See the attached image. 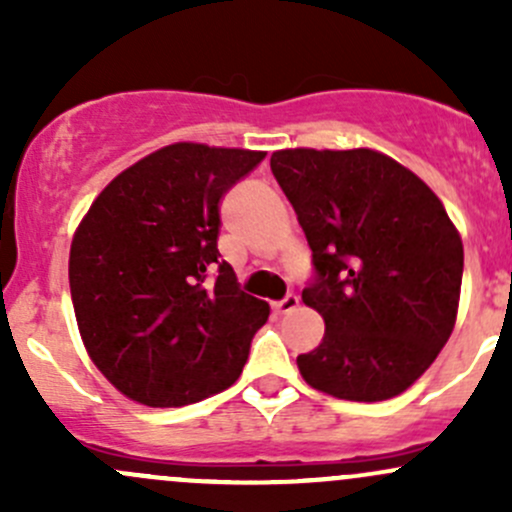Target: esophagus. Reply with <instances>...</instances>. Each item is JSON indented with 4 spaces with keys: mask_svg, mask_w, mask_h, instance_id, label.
Masks as SVG:
<instances>
[{
    "mask_svg": "<svg viewBox=\"0 0 512 512\" xmlns=\"http://www.w3.org/2000/svg\"><path fill=\"white\" fill-rule=\"evenodd\" d=\"M299 307V297L297 294H287L285 299H282V302H275L272 304V309H275L277 314H289V312H294V309Z\"/></svg>",
    "mask_w": 512,
    "mask_h": 512,
    "instance_id": "obj_1",
    "label": "esophagus"
}]
</instances>
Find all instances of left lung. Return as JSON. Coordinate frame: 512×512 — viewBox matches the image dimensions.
<instances>
[{
    "label": "left lung",
    "instance_id": "1",
    "mask_svg": "<svg viewBox=\"0 0 512 512\" xmlns=\"http://www.w3.org/2000/svg\"><path fill=\"white\" fill-rule=\"evenodd\" d=\"M317 277L302 302L324 319L297 356L312 389L347 401L404 394L456 327L463 242L438 195L371 148H285L270 158Z\"/></svg>",
    "mask_w": 512,
    "mask_h": 512
}]
</instances>
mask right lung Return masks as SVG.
Masks as SVG:
<instances>
[{
    "label": "right lung",
    "mask_w": 512,
    "mask_h": 512,
    "mask_svg": "<svg viewBox=\"0 0 512 512\" xmlns=\"http://www.w3.org/2000/svg\"><path fill=\"white\" fill-rule=\"evenodd\" d=\"M265 156L170 143L118 173L76 227L69 285L79 334L131 401L188 406L242 374L270 307L218 262L220 200Z\"/></svg>",
    "instance_id": "1"
}]
</instances>
